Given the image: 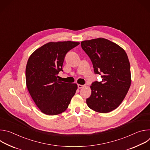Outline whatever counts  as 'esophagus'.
<instances>
[{"label":"esophagus","mask_w":150,"mask_h":150,"mask_svg":"<svg viewBox=\"0 0 150 150\" xmlns=\"http://www.w3.org/2000/svg\"><path fill=\"white\" fill-rule=\"evenodd\" d=\"M83 87H84V85H80V84H78V88L79 89L82 88H83Z\"/></svg>","instance_id":"34e87169"}]
</instances>
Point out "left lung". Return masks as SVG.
Returning a JSON list of instances; mask_svg holds the SVG:
<instances>
[{"instance_id":"obj_1","label":"left lung","mask_w":150,"mask_h":150,"mask_svg":"<svg viewBox=\"0 0 150 150\" xmlns=\"http://www.w3.org/2000/svg\"><path fill=\"white\" fill-rule=\"evenodd\" d=\"M81 44L92 62L94 74L102 78L101 81L92 83L87 104L94 111L109 113L121 104L131 86L129 59L122 48L105 38L85 40Z\"/></svg>"}]
</instances>
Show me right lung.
<instances>
[{"mask_svg": "<svg viewBox=\"0 0 150 150\" xmlns=\"http://www.w3.org/2000/svg\"><path fill=\"white\" fill-rule=\"evenodd\" d=\"M79 45L74 41L50 42L37 49L27 62L28 90L41 112L56 115L65 111L77 90L76 83L58 79L67 53Z\"/></svg>", "mask_w": 150, "mask_h": 150, "instance_id": "1", "label": "right lung"}]
</instances>
